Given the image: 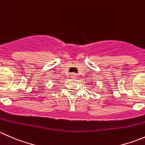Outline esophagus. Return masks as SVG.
Here are the masks:
<instances>
[{
	"label": "esophagus",
	"instance_id": "34e87169",
	"mask_svg": "<svg viewBox=\"0 0 145 145\" xmlns=\"http://www.w3.org/2000/svg\"><path fill=\"white\" fill-rule=\"evenodd\" d=\"M76 74H74V73H73V74H71V77L72 78H76Z\"/></svg>",
	"mask_w": 145,
	"mask_h": 145
}]
</instances>
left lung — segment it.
<instances>
[{
    "mask_svg": "<svg viewBox=\"0 0 145 145\" xmlns=\"http://www.w3.org/2000/svg\"><path fill=\"white\" fill-rule=\"evenodd\" d=\"M93 81H91V83H90V84H91V85H94V84H93Z\"/></svg>",
    "mask_w": 145,
    "mask_h": 145,
    "instance_id": "left-lung-1",
    "label": "left lung"
}]
</instances>
